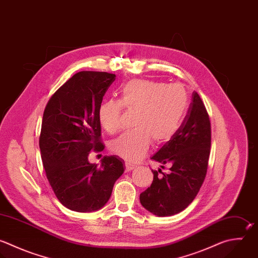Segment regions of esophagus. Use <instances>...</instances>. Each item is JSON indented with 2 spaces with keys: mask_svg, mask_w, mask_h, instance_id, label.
I'll use <instances>...</instances> for the list:
<instances>
[{
  "mask_svg": "<svg viewBox=\"0 0 258 258\" xmlns=\"http://www.w3.org/2000/svg\"><path fill=\"white\" fill-rule=\"evenodd\" d=\"M135 168V165L133 164H129V163H125V170L126 171H131Z\"/></svg>",
  "mask_w": 258,
  "mask_h": 258,
  "instance_id": "34e87169",
  "label": "esophagus"
}]
</instances>
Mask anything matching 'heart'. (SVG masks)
I'll return each instance as SVG.
<instances>
[{"instance_id": "1", "label": "heart", "mask_w": 258, "mask_h": 258, "mask_svg": "<svg viewBox=\"0 0 258 258\" xmlns=\"http://www.w3.org/2000/svg\"><path fill=\"white\" fill-rule=\"evenodd\" d=\"M188 105L185 89L179 84L166 85L148 80H133L121 90L119 101L109 100L98 111L102 127L110 134L120 129L123 108L135 113L133 130L115 139L111 151L128 162H136L149 149L151 141L159 145L176 133Z\"/></svg>"}]
</instances>
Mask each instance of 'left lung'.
Listing matches in <instances>:
<instances>
[{"label": "left lung", "mask_w": 258, "mask_h": 258, "mask_svg": "<svg viewBox=\"0 0 258 258\" xmlns=\"http://www.w3.org/2000/svg\"><path fill=\"white\" fill-rule=\"evenodd\" d=\"M187 114L172 138L151 159L161 168L152 170L151 185L140 194L141 205L158 217L183 211L197 197L207 174L211 148V123L197 92L192 93Z\"/></svg>", "instance_id": "8db88e82"}]
</instances>
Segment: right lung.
Here are the masks:
<instances>
[{
    "mask_svg": "<svg viewBox=\"0 0 258 258\" xmlns=\"http://www.w3.org/2000/svg\"><path fill=\"white\" fill-rule=\"evenodd\" d=\"M115 79L105 72H80L51 96L43 113L39 147L45 174L58 201L76 212L104 207L124 172L116 155L105 156L100 166L88 159L104 149L98 111Z\"/></svg>",
    "mask_w": 258,
    "mask_h": 258,
    "instance_id": "obj_1",
    "label": "right lung"
}]
</instances>
